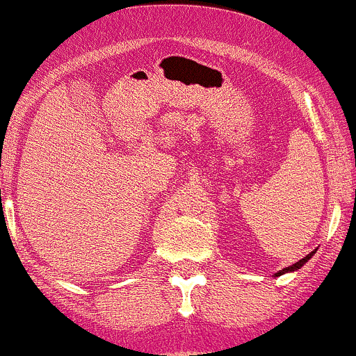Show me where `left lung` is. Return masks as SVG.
<instances>
[{
    "label": "left lung",
    "mask_w": 356,
    "mask_h": 356,
    "mask_svg": "<svg viewBox=\"0 0 356 356\" xmlns=\"http://www.w3.org/2000/svg\"><path fill=\"white\" fill-rule=\"evenodd\" d=\"M315 252H316V249H315V251H312V252H309V254H306V256H305V258H302V259H299V261H296V263H294V265H291V266H286V268H282V270H279V272H277V273H273V277H280V275H284V273L298 272V270H299V268H301V266H302V265H305V263H306V261H308V259H309V258H312V256H313V254H315Z\"/></svg>",
    "instance_id": "8db88e82"
}]
</instances>
